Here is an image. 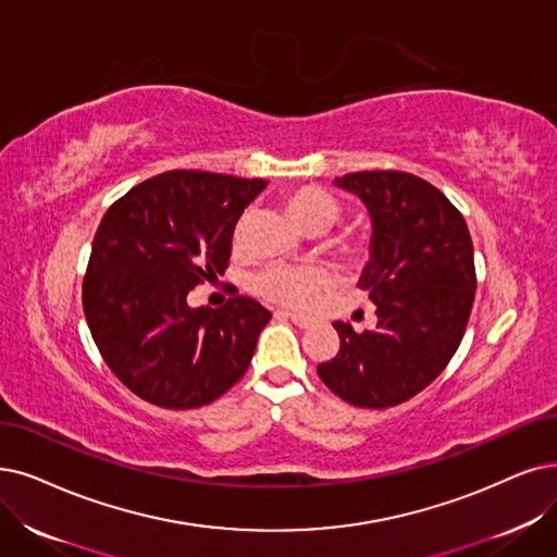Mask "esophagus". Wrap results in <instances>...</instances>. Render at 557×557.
Instances as JSON below:
<instances>
[{
  "mask_svg": "<svg viewBox=\"0 0 557 557\" xmlns=\"http://www.w3.org/2000/svg\"><path fill=\"white\" fill-rule=\"evenodd\" d=\"M278 318H283V320H290V322H293V324H297L299 329L313 326V320H310V318H304V315H297V313H287V310H281Z\"/></svg>",
  "mask_w": 557,
  "mask_h": 557,
  "instance_id": "obj_1",
  "label": "esophagus"
}]
</instances>
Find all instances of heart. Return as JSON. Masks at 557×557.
Instances as JSON below:
<instances>
[{
  "label": "heart",
  "instance_id": "b5f03b06",
  "mask_svg": "<svg viewBox=\"0 0 557 557\" xmlns=\"http://www.w3.org/2000/svg\"><path fill=\"white\" fill-rule=\"evenodd\" d=\"M285 208L297 224L310 233L320 235L336 226L343 216V206L338 198L322 187L306 185L287 194ZM244 235V219L235 226L233 242L239 247ZM336 251L347 260H359L363 253V244L354 237L336 239ZM331 276L320 267H293V264H272L253 278V290L270 301H276L287 308H310L318 297L326 290Z\"/></svg>",
  "mask_w": 557,
  "mask_h": 557
}]
</instances>
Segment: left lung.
<instances>
[{
  "mask_svg": "<svg viewBox=\"0 0 557 557\" xmlns=\"http://www.w3.org/2000/svg\"><path fill=\"white\" fill-rule=\"evenodd\" d=\"M333 185L359 196L372 219L359 287L376 306V329L333 322L341 349L318 374L354 407H395L430 386L463 338L478 285L471 233L418 175L359 171Z\"/></svg>",
  "mask_w": 557,
  "mask_h": 557,
  "instance_id": "left-lung-1",
  "label": "left lung"
}]
</instances>
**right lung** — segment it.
Wrapping results in <instances>:
<instances>
[{
    "label": "right lung",
    "instance_id": "obj_1",
    "mask_svg": "<svg viewBox=\"0 0 557 557\" xmlns=\"http://www.w3.org/2000/svg\"><path fill=\"white\" fill-rule=\"evenodd\" d=\"M267 187L208 171H166L107 210L82 285L84 315L104 363L141 399L196 409L247 372L272 313L256 299L191 308V287L228 267L233 233Z\"/></svg>",
    "mask_w": 557,
    "mask_h": 557
}]
</instances>
